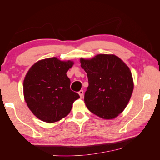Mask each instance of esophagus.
<instances>
[{"label": "esophagus", "mask_w": 160, "mask_h": 160, "mask_svg": "<svg viewBox=\"0 0 160 160\" xmlns=\"http://www.w3.org/2000/svg\"><path fill=\"white\" fill-rule=\"evenodd\" d=\"M78 94H79V95H80V97H81V98H82V96H83V90H80L79 92H78Z\"/></svg>", "instance_id": "obj_1"}]
</instances>
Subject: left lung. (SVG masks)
<instances>
[{
    "label": "left lung",
    "mask_w": 160,
    "mask_h": 160,
    "mask_svg": "<svg viewBox=\"0 0 160 160\" xmlns=\"http://www.w3.org/2000/svg\"><path fill=\"white\" fill-rule=\"evenodd\" d=\"M89 85L85 103L92 113L104 119L117 116L128 104L133 90L131 72L114 55L99 54L90 60L80 59Z\"/></svg>",
    "instance_id": "8db88e82"
}]
</instances>
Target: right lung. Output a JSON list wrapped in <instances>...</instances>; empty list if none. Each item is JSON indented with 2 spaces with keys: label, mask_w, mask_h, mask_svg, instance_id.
I'll list each match as a JSON object with an SVG mask.
<instances>
[{
  "label": "right lung",
  "mask_w": 160,
  "mask_h": 160,
  "mask_svg": "<svg viewBox=\"0 0 160 160\" xmlns=\"http://www.w3.org/2000/svg\"><path fill=\"white\" fill-rule=\"evenodd\" d=\"M72 61L46 58L31 67L24 80V97L29 109L44 122L53 123L70 113L75 100L80 98L70 88L66 72Z\"/></svg>",
  "instance_id": "right-lung-1"
}]
</instances>
